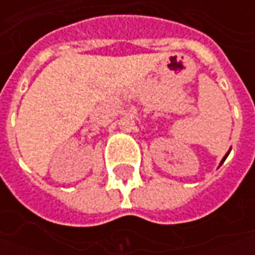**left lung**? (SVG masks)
<instances>
[{
  "mask_svg": "<svg viewBox=\"0 0 255 255\" xmlns=\"http://www.w3.org/2000/svg\"><path fill=\"white\" fill-rule=\"evenodd\" d=\"M229 153H230V150H229V152H227V154H226V156L223 157V160H221V163H223V162H224V160H226V159H227V156H229Z\"/></svg>",
  "mask_w": 255,
  "mask_h": 255,
  "instance_id": "obj_1",
  "label": "left lung"
}]
</instances>
